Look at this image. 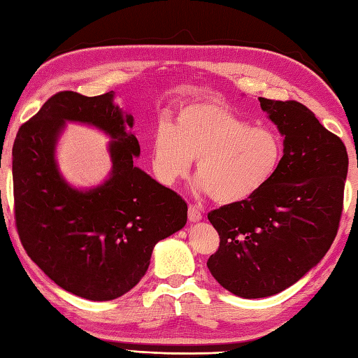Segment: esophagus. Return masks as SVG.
I'll return each instance as SVG.
<instances>
[{
  "label": "esophagus",
  "instance_id": "1",
  "mask_svg": "<svg viewBox=\"0 0 358 358\" xmlns=\"http://www.w3.org/2000/svg\"><path fill=\"white\" fill-rule=\"evenodd\" d=\"M201 218H202V212H201L199 207H196V206L188 207V220L193 221V222H196Z\"/></svg>",
  "mask_w": 358,
  "mask_h": 358
}]
</instances>
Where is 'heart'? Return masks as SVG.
<instances>
[{
	"label": "heart",
	"mask_w": 358,
	"mask_h": 358,
	"mask_svg": "<svg viewBox=\"0 0 358 358\" xmlns=\"http://www.w3.org/2000/svg\"><path fill=\"white\" fill-rule=\"evenodd\" d=\"M280 156L278 132L249 126L217 101L182 107L176 124H160L152 140V168L162 184L187 178L198 160V190L218 204L251 198L271 179Z\"/></svg>",
	"instance_id": "obj_1"
}]
</instances>
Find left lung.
<instances>
[{"label":"left lung","instance_id":"left-lung-1","mask_svg":"<svg viewBox=\"0 0 358 358\" xmlns=\"http://www.w3.org/2000/svg\"><path fill=\"white\" fill-rule=\"evenodd\" d=\"M259 101L284 137L278 170L249 199L207 215L220 235L208 271L245 299L284 292L324 257L338 231L349 164L345 143L304 104Z\"/></svg>","mask_w":358,"mask_h":358}]
</instances>
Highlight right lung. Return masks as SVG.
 Instances as JSON below:
<instances>
[{
	"label": "right lung",
	"instance_id": "add662e5",
	"mask_svg": "<svg viewBox=\"0 0 358 358\" xmlns=\"http://www.w3.org/2000/svg\"><path fill=\"white\" fill-rule=\"evenodd\" d=\"M115 93L60 92L20 127L12 148L13 198L20 240L32 262L65 292L112 301L148 271L154 246L187 222V202L134 165L140 145L134 117ZM66 122L85 124L111 138L113 166L96 187H73L55 151Z\"/></svg>",
	"mask_w": 358,
	"mask_h": 358
}]
</instances>
